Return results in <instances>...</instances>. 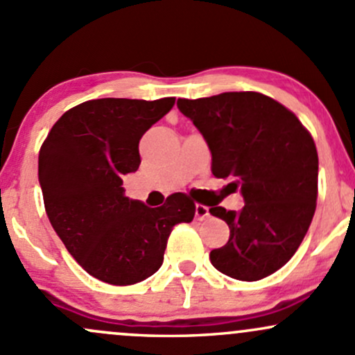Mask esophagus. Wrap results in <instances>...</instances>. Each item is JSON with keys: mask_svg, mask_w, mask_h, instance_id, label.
Wrapping results in <instances>:
<instances>
[{"mask_svg": "<svg viewBox=\"0 0 355 355\" xmlns=\"http://www.w3.org/2000/svg\"><path fill=\"white\" fill-rule=\"evenodd\" d=\"M196 217L198 220L209 217V207H205V205H202V204H197L196 205Z\"/></svg>", "mask_w": 355, "mask_h": 355, "instance_id": "esophagus-1", "label": "esophagus"}]
</instances>
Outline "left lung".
Wrapping results in <instances>:
<instances>
[{"mask_svg": "<svg viewBox=\"0 0 355 355\" xmlns=\"http://www.w3.org/2000/svg\"><path fill=\"white\" fill-rule=\"evenodd\" d=\"M180 112L212 153L214 177L231 180L241 210L210 205L227 222L225 246L210 251L216 270L258 282L285 266L309 231L317 205L318 155L297 116L259 92L178 99Z\"/></svg>", "mask_w": 355, "mask_h": 355, "instance_id": "8db88e82", "label": "left lung"}]
</instances>
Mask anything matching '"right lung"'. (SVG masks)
Segmentation results:
<instances>
[{"label":"right lung","mask_w":355,"mask_h":355,"mask_svg":"<svg viewBox=\"0 0 355 355\" xmlns=\"http://www.w3.org/2000/svg\"><path fill=\"white\" fill-rule=\"evenodd\" d=\"M157 101H87L53 124L38 155V182L53 231L72 258L109 285H135L163 263L173 225L196 204L173 193L162 207L124 196L123 177L138 170L139 139L173 107Z\"/></svg>","instance_id":"obj_1"}]
</instances>
